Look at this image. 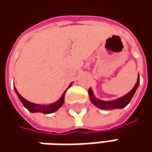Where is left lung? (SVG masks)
Instances as JSON below:
<instances>
[{"label":"left lung","instance_id":"8db88e82","mask_svg":"<svg viewBox=\"0 0 152 152\" xmlns=\"http://www.w3.org/2000/svg\"><path fill=\"white\" fill-rule=\"evenodd\" d=\"M139 84H140V77L138 78L137 82H136L135 85L134 86V88L127 95H125L124 96L121 97L119 99H118V100L113 101V102H104V101H101V100L96 99V97L94 96L92 90L91 88L89 89V96H90V98H91V102L98 108H101V109H103V110H113V109L124 108L130 102L132 97L134 96L135 91L137 90Z\"/></svg>","mask_w":152,"mask_h":152}]
</instances>
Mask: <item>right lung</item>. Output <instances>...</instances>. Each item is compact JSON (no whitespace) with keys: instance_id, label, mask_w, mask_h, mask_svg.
<instances>
[{"instance_id":"obj_1","label":"right lung","mask_w":152,"mask_h":152,"mask_svg":"<svg viewBox=\"0 0 152 152\" xmlns=\"http://www.w3.org/2000/svg\"><path fill=\"white\" fill-rule=\"evenodd\" d=\"M72 85V84H71ZM70 85V86H71ZM69 86V87H70ZM68 87V88H69ZM15 91L17 92V95L18 98L20 99L21 102L23 103V105L31 113H42L44 114H48L51 113H54L56 110H58L59 108L61 107V106L63 105L64 103V98H65V93L66 91L62 94L61 97L57 101V102H54L52 104H50V105H37V104H34V103H32V102H28L27 100H25L23 97L21 96L20 94L17 91L16 88H15Z\"/></svg>"}]
</instances>
